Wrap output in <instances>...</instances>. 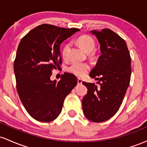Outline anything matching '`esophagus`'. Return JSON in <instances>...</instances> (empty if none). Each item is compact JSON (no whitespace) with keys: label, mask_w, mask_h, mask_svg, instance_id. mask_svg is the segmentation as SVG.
Instances as JSON below:
<instances>
[{"label":"esophagus","mask_w":147,"mask_h":147,"mask_svg":"<svg viewBox=\"0 0 147 147\" xmlns=\"http://www.w3.org/2000/svg\"><path fill=\"white\" fill-rule=\"evenodd\" d=\"M77 83H78V84H82V79H80V78L77 79Z\"/></svg>","instance_id":"1"}]
</instances>
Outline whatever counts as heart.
Listing matches in <instances>:
<instances>
[{
	"label": "heart",
	"mask_w": 147,
	"mask_h": 147,
	"mask_svg": "<svg viewBox=\"0 0 147 147\" xmlns=\"http://www.w3.org/2000/svg\"><path fill=\"white\" fill-rule=\"evenodd\" d=\"M77 42L79 45L84 49L86 52H90L93 50L95 46V42L92 37L88 35H82L77 38ZM70 45L66 43L63 46L61 50V55L63 58H67L68 57ZM88 64L86 63H79V62H72L67 68V70L70 73L82 77L87 73L88 71Z\"/></svg>",
	"instance_id": "b5f03b06"
}]
</instances>
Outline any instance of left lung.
<instances>
[{"label":"left lung","mask_w":147,"mask_h":147,"mask_svg":"<svg viewBox=\"0 0 147 147\" xmlns=\"http://www.w3.org/2000/svg\"><path fill=\"white\" fill-rule=\"evenodd\" d=\"M100 44L102 55L90 75L97 84L83 82L88 88L82 99L84 115L94 122H102L119 110L131 80V56L125 41L109 29L91 31Z\"/></svg>","instance_id":"8db88e82"}]
</instances>
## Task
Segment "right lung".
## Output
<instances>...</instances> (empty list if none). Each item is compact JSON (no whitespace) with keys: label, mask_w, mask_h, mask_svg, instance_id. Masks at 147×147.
<instances>
[{"label":"right lung","mask_w":147,"mask_h":147,"mask_svg":"<svg viewBox=\"0 0 147 147\" xmlns=\"http://www.w3.org/2000/svg\"><path fill=\"white\" fill-rule=\"evenodd\" d=\"M78 31L40 25L23 36L18 45L14 64L16 89L25 110L39 122L55 120L61 112L65 97L77 85V77L72 74L65 72L58 82L50 80V76L62 63L61 43Z\"/></svg>","instance_id":"obj_1"}]
</instances>
